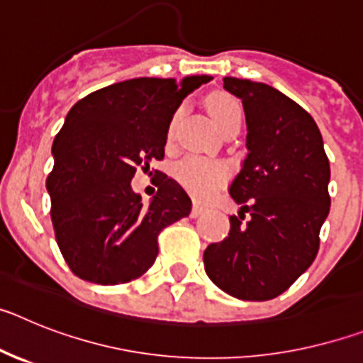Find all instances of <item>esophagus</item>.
<instances>
[{"label": "esophagus", "mask_w": 363, "mask_h": 363, "mask_svg": "<svg viewBox=\"0 0 363 363\" xmlns=\"http://www.w3.org/2000/svg\"><path fill=\"white\" fill-rule=\"evenodd\" d=\"M205 213V209L203 207H201V205H198V203H194L192 205V209H191V218H200L201 214Z\"/></svg>", "instance_id": "1"}]
</instances>
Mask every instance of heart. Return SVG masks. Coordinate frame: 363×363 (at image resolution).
I'll return each mask as SVG.
<instances>
[{"label": "heart", "instance_id": "1", "mask_svg": "<svg viewBox=\"0 0 363 363\" xmlns=\"http://www.w3.org/2000/svg\"><path fill=\"white\" fill-rule=\"evenodd\" d=\"M207 108L220 129H223L229 121L242 118V105L238 104V99L225 92L211 94L207 98ZM171 134L172 127L169 130V136ZM172 176L191 196L198 198V200H207L229 182L230 167L220 160L187 156L176 163L172 169Z\"/></svg>", "mask_w": 363, "mask_h": 363}]
</instances>
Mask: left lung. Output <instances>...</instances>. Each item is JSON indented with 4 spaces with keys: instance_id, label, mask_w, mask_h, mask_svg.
I'll list each match as a JSON object with an SVG mask.
<instances>
[{
    "instance_id": "obj_1",
    "label": "left lung",
    "mask_w": 363,
    "mask_h": 363,
    "mask_svg": "<svg viewBox=\"0 0 363 363\" xmlns=\"http://www.w3.org/2000/svg\"><path fill=\"white\" fill-rule=\"evenodd\" d=\"M223 89L242 99L249 154L229 189L242 209L229 236L205 249V272L230 296L272 300L318 255L331 167L318 125L296 101L251 79L223 78Z\"/></svg>"
}]
</instances>
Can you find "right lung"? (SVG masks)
Masks as SVG:
<instances>
[{
	"label": "right lung",
	"instance_id": "add662e5",
	"mask_svg": "<svg viewBox=\"0 0 363 363\" xmlns=\"http://www.w3.org/2000/svg\"><path fill=\"white\" fill-rule=\"evenodd\" d=\"M211 79H127L70 108L52 143L47 191L57 247L76 277L101 285L140 278L158 256L160 233L189 216L191 198L172 178L156 171L160 189L147 207L130 179L163 160L174 112Z\"/></svg>",
	"mask_w": 363,
	"mask_h": 363
}]
</instances>
